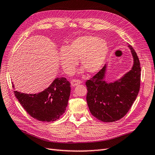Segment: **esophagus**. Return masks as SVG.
<instances>
[{
    "label": "esophagus",
    "instance_id": "esophagus-1",
    "mask_svg": "<svg viewBox=\"0 0 155 155\" xmlns=\"http://www.w3.org/2000/svg\"><path fill=\"white\" fill-rule=\"evenodd\" d=\"M82 83V81L80 80H78V79H74V80H72L71 82V84L72 86H75L78 84H80Z\"/></svg>",
    "mask_w": 155,
    "mask_h": 155
}]
</instances>
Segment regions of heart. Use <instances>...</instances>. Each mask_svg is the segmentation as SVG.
<instances>
[{
    "instance_id": "b5f03b06",
    "label": "heart",
    "mask_w": 155,
    "mask_h": 155,
    "mask_svg": "<svg viewBox=\"0 0 155 155\" xmlns=\"http://www.w3.org/2000/svg\"><path fill=\"white\" fill-rule=\"evenodd\" d=\"M108 47L98 37L88 35L79 36L59 53V61L66 73L74 72L79 59L81 65L88 73H95L101 69L105 61Z\"/></svg>"
}]
</instances>
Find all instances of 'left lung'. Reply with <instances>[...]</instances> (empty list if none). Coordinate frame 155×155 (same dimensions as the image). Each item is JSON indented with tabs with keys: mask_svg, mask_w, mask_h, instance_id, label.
Instances as JSON below:
<instances>
[{
	"mask_svg": "<svg viewBox=\"0 0 155 155\" xmlns=\"http://www.w3.org/2000/svg\"><path fill=\"white\" fill-rule=\"evenodd\" d=\"M134 57L131 70L120 80L104 81L106 66L86 82L89 110L93 116L104 122H114L124 117L134 104L140 88L141 66L134 49L128 45Z\"/></svg>",
	"mask_w": 155,
	"mask_h": 155,
	"instance_id": "obj_1",
	"label": "left lung"
}]
</instances>
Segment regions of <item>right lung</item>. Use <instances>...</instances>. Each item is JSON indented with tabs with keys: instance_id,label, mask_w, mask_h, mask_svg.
<instances>
[{
	"instance_id": "1",
	"label": "right lung",
	"mask_w": 155,
	"mask_h": 155,
	"mask_svg": "<svg viewBox=\"0 0 155 155\" xmlns=\"http://www.w3.org/2000/svg\"><path fill=\"white\" fill-rule=\"evenodd\" d=\"M71 84L66 78H57L48 88L38 94L14 91L16 98L30 116L43 122L54 121L64 114L69 101ZM12 87L14 86L12 84Z\"/></svg>"
}]
</instances>
